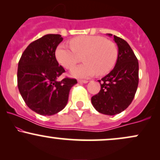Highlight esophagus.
<instances>
[{
	"instance_id": "esophagus-1",
	"label": "esophagus",
	"mask_w": 160,
	"mask_h": 160,
	"mask_svg": "<svg viewBox=\"0 0 160 160\" xmlns=\"http://www.w3.org/2000/svg\"><path fill=\"white\" fill-rule=\"evenodd\" d=\"M79 83H87L88 80H78Z\"/></svg>"
}]
</instances>
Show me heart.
Wrapping results in <instances>:
<instances>
[{
	"instance_id": "heart-1",
	"label": "heart",
	"mask_w": 160,
	"mask_h": 160,
	"mask_svg": "<svg viewBox=\"0 0 160 160\" xmlns=\"http://www.w3.org/2000/svg\"><path fill=\"white\" fill-rule=\"evenodd\" d=\"M71 47L58 46L56 58L66 69H71L78 62V55H83L82 65L74 68L71 75L86 78L95 74L103 75L111 71L118 58V49L113 42L101 36L80 35L70 42Z\"/></svg>"
}]
</instances>
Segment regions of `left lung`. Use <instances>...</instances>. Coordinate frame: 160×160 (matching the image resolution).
Instances as JSON below:
<instances>
[{
    "label": "left lung",
    "mask_w": 160,
    "mask_h": 160,
    "mask_svg": "<svg viewBox=\"0 0 160 160\" xmlns=\"http://www.w3.org/2000/svg\"><path fill=\"white\" fill-rule=\"evenodd\" d=\"M110 37L111 34H108ZM118 47V58L109 74L98 81L101 90L91 98L99 113L116 115L126 110L132 102L138 85V62L126 40L113 35Z\"/></svg>",
    "instance_id": "left-lung-1"
}]
</instances>
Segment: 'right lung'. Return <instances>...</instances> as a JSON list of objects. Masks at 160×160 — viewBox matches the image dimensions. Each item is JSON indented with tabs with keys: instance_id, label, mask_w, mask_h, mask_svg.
I'll list each match as a JSON object with an SVG mask.
<instances>
[{
	"instance_id": "1",
	"label": "right lung",
	"mask_w": 160,
	"mask_h": 160,
	"mask_svg": "<svg viewBox=\"0 0 160 160\" xmlns=\"http://www.w3.org/2000/svg\"><path fill=\"white\" fill-rule=\"evenodd\" d=\"M63 40L60 34H49L28 46L20 58L17 71L18 88L27 106L40 115L56 114L68 103L70 89L76 79H57L65 72L56 55Z\"/></svg>"
}]
</instances>
